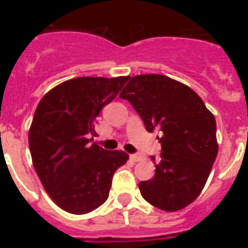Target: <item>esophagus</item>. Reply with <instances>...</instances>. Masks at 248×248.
Listing matches in <instances>:
<instances>
[{
	"mask_svg": "<svg viewBox=\"0 0 248 248\" xmlns=\"http://www.w3.org/2000/svg\"><path fill=\"white\" fill-rule=\"evenodd\" d=\"M130 158H131L134 162H139V161H141V159L144 158V155H140V153H136V155H130Z\"/></svg>",
	"mask_w": 248,
	"mask_h": 248,
	"instance_id": "esophagus-1",
	"label": "esophagus"
}]
</instances>
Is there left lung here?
Wrapping results in <instances>:
<instances>
[{
  "label": "left lung",
  "mask_w": 248,
  "mask_h": 248,
  "mask_svg": "<svg viewBox=\"0 0 248 248\" xmlns=\"http://www.w3.org/2000/svg\"><path fill=\"white\" fill-rule=\"evenodd\" d=\"M120 97L131 103L147 131L162 132L155 175L139 183L143 198L163 211L186 207L202 192L219 151L214 114L189 86L162 75L134 76Z\"/></svg>",
  "instance_id": "left-lung-1"
}]
</instances>
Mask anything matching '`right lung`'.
<instances>
[{"mask_svg":"<svg viewBox=\"0 0 248 248\" xmlns=\"http://www.w3.org/2000/svg\"><path fill=\"white\" fill-rule=\"evenodd\" d=\"M126 77H77L55 86L37 105L28 140L33 167L54 202L75 215L93 211L109 196L112 177L127 162L124 151L96 143V118Z\"/></svg>","mask_w":248,"mask_h":248,"instance_id":"right-lung-1","label":"right lung"}]
</instances>
